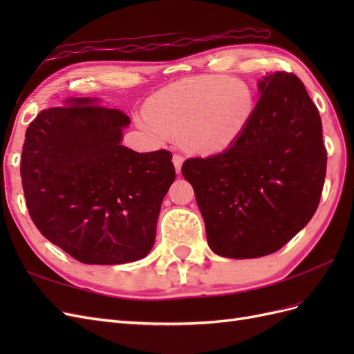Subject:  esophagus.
<instances>
[{"label":"esophagus","instance_id":"34e87169","mask_svg":"<svg viewBox=\"0 0 354 354\" xmlns=\"http://www.w3.org/2000/svg\"><path fill=\"white\" fill-rule=\"evenodd\" d=\"M183 162H185V158L181 156L180 153H174V155H173V164H174V167H176L177 173L181 169V165H183Z\"/></svg>","mask_w":354,"mask_h":354}]
</instances>
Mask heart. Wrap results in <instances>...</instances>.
Segmentation results:
<instances>
[{
  "instance_id": "b5f03b06",
  "label": "heart",
  "mask_w": 354,
  "mask_h": 354,
  "mask_svg": "<svg viewBox=\"0 0 354 354\" xmlns=\"http://www.w3.org/2000/svg\"><path fill=\"white\" fill-rule=\"evenodd\" d=\"M255 94L248 84L229 77H201L176 82L155 94L149 118H138L155 140L178 133L196 153H220L236 145L255 113Z\"/></svg>"
}]
</instances>
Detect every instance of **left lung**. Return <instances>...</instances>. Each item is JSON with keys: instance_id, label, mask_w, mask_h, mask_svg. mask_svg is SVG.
<instances>
[{"instance_id": "1", "label": "left lung", "mask_w": 354, "mask_h": 354, "mask_svg": "<svg viewBox=\"0 0 354 354\" xmlns=\"http://www.w3.org/2000/svg\"><path fill=\"white\" fill-rule=\"evenodd\" d=\"M260 100L241 140L181 167L195 190L209 248L227 259L281 250L313 217L326 176L319 111L294 73L259 82Z\"/></svg>"}]
</instances>
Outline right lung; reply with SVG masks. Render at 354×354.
<instances>
[{
    "instance_id": "add662e5",
    "label": "right lung",
    "mask_w": 354,
    "mask_h": 354,
    "mask_svg": "<svg viewBox=\"0 0 354 354\" xmlns=\"http://www.w3.org/2000/svg\"><path fill=\"white\" fill-rule=\"evenodd\" d=\"M32 121L20 162L29 216L84 264H124L152 250L160 203L176 180L171 152L121 145L130 118L75 97Z\"/></svg>"
}]
</instances>
